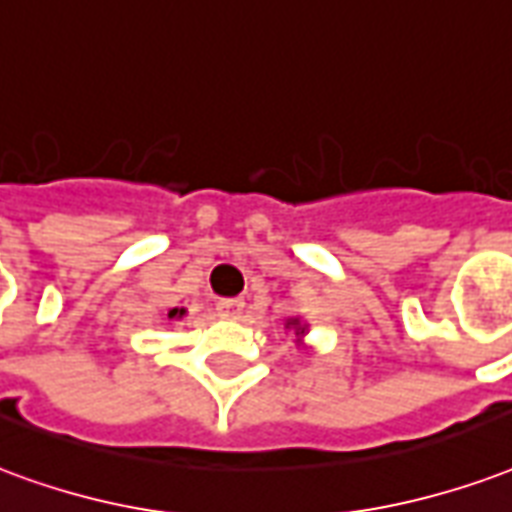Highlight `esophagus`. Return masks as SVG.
Segmentation results:
<instances>
[{"label":"esophagus","instance_id":"1","mask_svg":"<svg viewBox=\"0 0 512 512\" xmlns=\"http://www.w3.org/2000/svg\"><path fill=\"white\" fill-rule=\"evenodd\" d=\"M217 312L227 320H238L244 314V301H219Z\"/></svg>","mask_w":512,"mask_h":512}]
</instances>
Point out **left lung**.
<instances>
[{"label": "left lung", "mask_w": 512, "mask_h": 512, "mask_svg": "<svg viewBox=\"0 0 512 512\" xmlns=\"http://www.w3.org/2000/svg\"><path fill=\"white\" fill-rule=\"evenodd\" d=\"M287 328H293L295 336H298V339H301V336H304V333H306V325L301 323L298 317H293V320H287Z\"/></svg>", "instance_id": "1"}]
</instances>
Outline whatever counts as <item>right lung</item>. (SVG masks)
<instances>
[{"label":"right lung","instance_id":"add662e5","mask_svg":"<svg viewBox=\"0 0 512 512\" xmlns=\"http://www.w3.org/2000/svg\"><path fill=\"white\" fill-rule=\"evenodd\" d=\"M184 314H187V309H179V306H176V309H170L168 312V320H181Z\"/></svg>","mask_w":512,"mask_h":512}]
</instances>
